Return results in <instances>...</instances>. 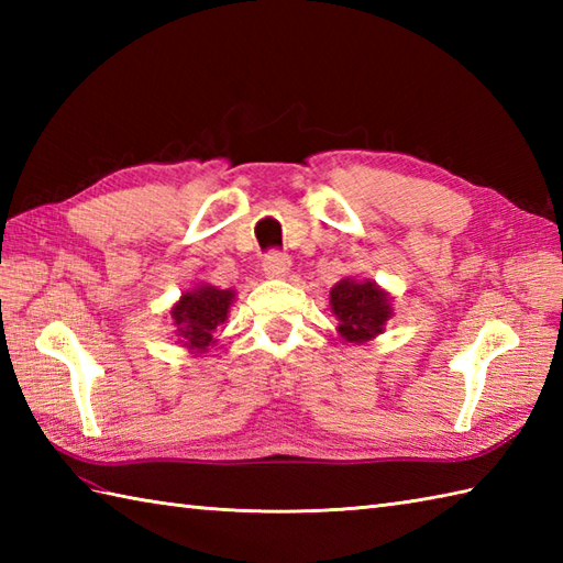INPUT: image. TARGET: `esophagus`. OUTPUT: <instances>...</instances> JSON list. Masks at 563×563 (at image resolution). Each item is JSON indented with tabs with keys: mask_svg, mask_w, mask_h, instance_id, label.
Segmentation results:
<instances>
[{
	"mask_svg": "<svg viewBox=\"0 0 563 563\" xmlns=\"http://www.w3.org/2000/svg\"><path fill=\"white\" fill-rule=\"evenodd\" d=\"M263 271H266V275H271V278H283V275L290 271L288 254L278 249H271L266 258H263Z\"/></svg>",
	"mask_w": 563,
	"mask_h": 563,
	"instance_id": "esophagus-1",
	"label": "esophagus"
}]
</instances>
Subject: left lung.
<instances>
[{"mask_svg":"<svg viewBox=\"0 0 563 563\" xmlns=\"http://www.w3.org/2000/svg\"><path fill=\"white\" fill-rule=\"evenodd\" d=\"M331 314L339 319V331L345 341H367L382 333L391 317L389 297L375 283H355L345 278L331 288Z\"/></svg>","mask_w":563,"mask_h":563,"instance_id":"1","label":"left lung"}]
</instances>
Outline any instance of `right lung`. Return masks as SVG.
<instances>
[{
	"label": "right lung",
	"instance_id": "right-lung-1",
	"mask_svg": "<svg viewBox=\"0 0 563 563\" xmlns=\"http://www.w3.org/2000/svg\"><path fill=\"white\" fill-rule=\"evenodd\" d=\"M232 300V290H218L212 285H200L194 292H186L172 309L178 341L190 351H206L212 343L214 329L227 319Z\"/></svg>",
	"mask_w": 563,
	"mask_h": 563
}]
</instances>
